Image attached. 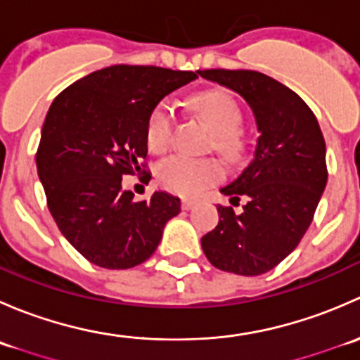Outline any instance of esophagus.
I'll return each mask as SVG.
<instances>
[{"mask_svg":"<svg viewBox=\"0 0 360 360\" xmlns=\"http://www.w3.org/2000/svg\"><path fill=\"white\" fill-rule=\"evenodd\" d=\"M193 205H195V200H190V198H184V200L181 202V207H183V210L193 209Z\"/></svg>","mask_w":360,"mask_h":360,"instance_id":"obj_1","label":"esophagus"}]
</instances>
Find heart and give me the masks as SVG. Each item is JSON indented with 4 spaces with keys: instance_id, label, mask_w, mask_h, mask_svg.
<instances>
[{
    "instance_id": "1",
    "label": "heart",
    "mask_w": 360,
    "mask_h": 360,
    "mask_svg": "<svg viewBox=\"0 0 360 360\" xmlns=\"http://www.w3.org/2000/svg\"><path fill=\"white\" fill-rule=\"evenodd\" d=\"M197 112L214 132V150L226 162L235 163L244 155V143L237 130L242 123V111L237 101L224 90H205L190 101ZM174 130V110L162 101L148 120L146 139L153 151H163L170 144ZM224 170L219 162L210 158H190L176 155L163 160L157 169V179L163 190L181 197H197L207 186L223 179Z\"/></svg>"
}]
</instances>
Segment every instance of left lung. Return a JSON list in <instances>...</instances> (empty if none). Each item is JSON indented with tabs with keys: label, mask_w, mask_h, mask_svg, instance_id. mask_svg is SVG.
<instances>
[{
	"label": "left lung",
	"mask_w": 360,
	"mask_h": 360,
	"mask_svg": "<svg viewBox=\"0 0 360 360\" xmlns=\"http://www.w3.org/2000/svg\"><path fill=\"white\" fill-rule=\"evenodd\" d=\"M202 78L245 99L256 120L254 158L221 193L242 212L217 205L219 223L202 237L216 268L254 277L270 271L297 248L328 183L326 143L303 99L277 79L249 69H205Z\"/></svg>",
	"instance_id": "8db88e82"
}]
</instances>
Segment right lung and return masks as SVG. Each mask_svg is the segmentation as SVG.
Instances as JSON below:
<instances>
[{
  "mask_svg": "<svg viewBox=\"0 0 360 360\" xmlns=\"http://www.w3.org/2000/svg\"><path fill=\"white\" fill-rule=\"evenodd\" d=\"M197 72L118 64L75 82L50 106L38 176L60 233L90 263L110 270L144 263L181 212V200L167 191L136 202L122 177L146 158L155 106Z\"/></svg>",
  "mask_w": 360,
  "mask_h": 360,
  "instance_id": "obj_1",
  "label": "right lung"
}]
</instances>
